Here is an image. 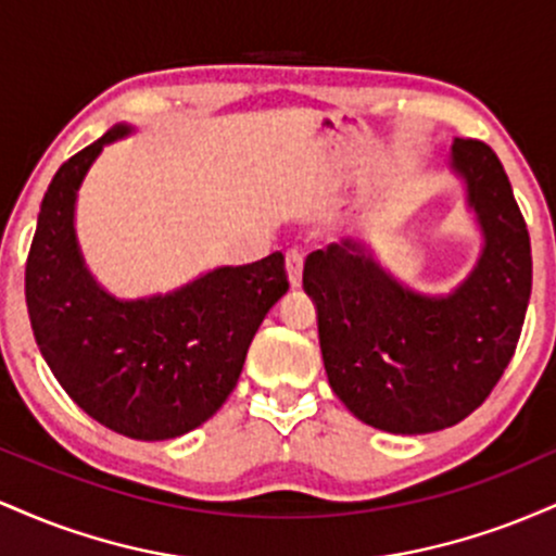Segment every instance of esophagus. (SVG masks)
Returning <instances> with one entry per match:
<instances>
[{
	"label": "esophagus",
	"mask_w": 556,
	"mask_h": 556,
	"mask_svg": "<svg viewBox=\"0 0 556 556\" xmlns=\"http://www.w3.org/2000/svg\"><path fill=\"white\" fill-rule=\"evenodd\" d=\"M285 269H287V279H290V285L300 287V279H303V256H300L298 251H287Z\"/></svg>",
	"instance_id": "obj_1"
}]
</instances>
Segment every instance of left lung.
Returning <instances> with one entry per match:
<instances>
[{
  "instance_id": "left-lung-1",
  "label": "left lung",
  "mask_w": 556,
  "mask_h": 556,
  "mask_svg": "<svg viewBox=\"0 0 556 556\" xmlns=\"http://www.w3.org/2000/svg\"><path fill=\"white\" fill-rule=\"evenodd\" d=\"M450 169L483 238L450 292L407 287L361 238L331 242L303 266L329 387L355 418L389 433L468 418L513 361L531 300V238L502 162L481 140L455 138Z\"/></svg>"
}]
</instances>
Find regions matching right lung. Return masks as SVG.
Returning <instances> with one entry per match:
<instances>
[{
	"mask_svg": "<svg viewBox=\"0 0 556 556\" xmlns=\"http://www.w3.org/2000/svg\"><path fill=\"white\" fill-rule=\"evenodd\" d=\"M117 123L67 159L49 182L25 264V303L43 361L78 407L106 429L162 442L198 429L238 384L248 348L285 295V256L216 266L159 295L104 290L80 253L75 203Z\"/></svg>",
	"mask_w": 556,
	"mask_h": 556,
	"instance_id": "right-lung-1",
	"label": "right lung"
}]
</instances>
